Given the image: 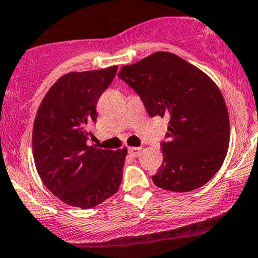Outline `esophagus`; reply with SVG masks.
I'll return each instance as SVG.
<instances>
[{
    "label": "esophagus",
    "mask_w": 258,
    "mask_h": 258,
    "mask_svg": "<svg viewBox=\"0 0 258 258\" xmlns=\"http://www.w3.org/2000/svg\"><path fill=\"white\" fill-rule=\"evenodd\" d=\"M127 152H129V154H131V156L139 157L142 153V148H139V147H129Z\"/></svg>",
    "instance_id": "esophagus-1"
}]
</instances>
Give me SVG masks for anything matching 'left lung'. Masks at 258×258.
Listing matches in <instances>:
<instances>
[{"instance_id": "obj_1", "label": "left lung", "mask_w": 258, "mask_h": 258, "mask_svg": "<svg viewBox=\"0 0 258 258\" xmlns=\"http://www.w3.org/2000/svg\"><path fill=\"white\" fill-rule=\"evenodd\" d=\"M117 76L141 96L152 117L170 119L154 185L188 192L209 182L224 162L230 136L227 105L214 81L168 51L124 66Z\"/></svg>"}]
</instances>
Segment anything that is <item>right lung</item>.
I'll return each mask as SVG.
<instances>
[{"mask_svg":"<svg viewBox=\"0 0 258 258\" xmlns=\"http://www.w3.org/2000/svg\"><path fill=\"white\" fill-rule=\"evenodd\" d=\"M117 67L70 72L44 96L33 127V156L41 181L71 207L90 209L114 195L121 183L127 149L88 146L96 105Z\"/></svg>","mask_w":258,"mask_h":258,"instance_id":"add662e5","label":"right lung"}]
</instances>
